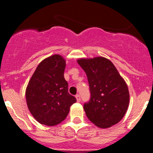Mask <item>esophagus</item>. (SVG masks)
Returning a JSON list of instances; mask_svg holds the SVG:
<instances>
[{"label": "esophagus", "instance_id": "1", "mask_svg": "<svg viewBox=\"0 0 153 153\" xmlns=\"http://www.w3.org/2000/svg\"><path fill=\"white\" fill-rule=\"evenodd\" d=\"M75 98H76L77 101H78V102H80V101H81V97H80V95H78V94L75 95Z\"/></svg>", "mask_w": 153, "mask_h": 153}]
</instances>
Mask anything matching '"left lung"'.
<instances>
[{
	"label": "left lung",
	"mask_w": 153,
	"mask_h": 153,
	"mask_svg": "<svg viewBox=\"0 0 153 153\" xmlns=\"http://www.w3.org/2000/svg\"><path fill=\"white\" fill-rule=\"evenodd\" d=\"M86 72L91 98L84 105L86 117L95 126L109 128L118 124L129 103L127 85L112 61L104 57L77 61Z\"/></svg>",
	"instance_id": "left-lung-1"
}]
</instances>
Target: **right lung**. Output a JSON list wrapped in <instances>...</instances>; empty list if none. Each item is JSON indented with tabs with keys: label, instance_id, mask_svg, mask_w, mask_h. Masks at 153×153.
<instances>
[{
	"label": "right lung",
	"instance_id": "right-lung-1",
	"mask_svg": "<svg viewBox=\"0 0 153 153\" xmlns=\"http://www.w3.org/2000/svg\"><path fill=\"white\" fill-rule=\"evenodd\" d=\"M66 61L53 55L43 60L31 77L26 89L29 110L40 124L55 126L68 115L76 98L68 92L64 73Z\"/></svg>",
	"mask_w": 153,
	"mask_h": 153
}]
</instances>
